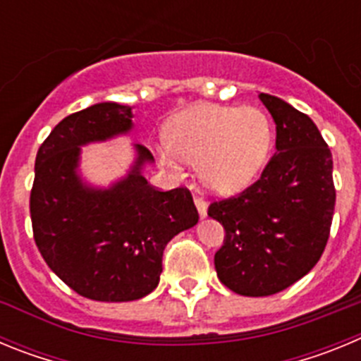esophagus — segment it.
I'll return each mask as SVG.
<instances>
[{
    "label": "esophagus",
    "instance_id": "34e87169",
    "mask_svg": "<svg viewBox=\"0 0 361 361\" xmlns=\"http://www.w3.org/2000/svg\"><path fill=\"white\" fill-rule=\"evenodd\" d=\"M195 206H197V212H199L200 219H206V215H208V204L204 202L200 197H195Z\"/></svg>",
    "mask_w": 361,
    "mask_h": 361
}]
</instances>
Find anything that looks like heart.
Masks as SVG:
<instances>
[{"mask_svg":"<svg viewBox=\"0 0 361 361\" xmlns=\"http://www.w3.org/2000/svg\"><path fill=\"white\" fill-rule=\"evenodd\" d=\"M164 137L168 148L157 155L166 168L180 170L178 159L199 164L204 186L231 195L262 170L271 148V123L257 106L199 104L171 117Z\"/></svg>","mask_w":361,"mask_h":361,"instance_id":"1","label":"heart"}]
</instances>
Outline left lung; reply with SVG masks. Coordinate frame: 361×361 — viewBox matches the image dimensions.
Masks as SVG:
<instances>
[{
    "mask_svg": "<svg viewBox=\"0 0 361 361\" xmlns=\"http://www.w3.org/2000/svg\"><path fill=\"white\" fill-rule=\"evenodd\" d=\"M258 97L276 124V153L257 183L208 209L226 231L216 276L244 296L283 291L317 266L336 200L333 155L317 124L280 97Z\"/></svg>",
    "mask_w": 361,
    "mask_h": 361,
    "instance_id": "8db88e82",
    "label": "left lung"
}]
</instances>
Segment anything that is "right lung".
<instances>
[{
  "label": "right lung",
  "instance_id": "add662e5",
  "mask_svg": "<svg viewBox=\"0 0 361 361\" xmlns=\"http://www.w3.org/2000/svg\"><path fill=\"white\" fill-rule=\"evenodd\" d=\"M132 106L97 103L65 117L37 149L30 193L44 262L85 298L132 302L159 286L166 244L199 222L186 188L157 191L142 175L153 155L133 145L128 173L108 188L82 180L81 146L128 135Z\"/></svg>",
  "mask_w": 361,
  "mask_h": 361
}]
</instances>
